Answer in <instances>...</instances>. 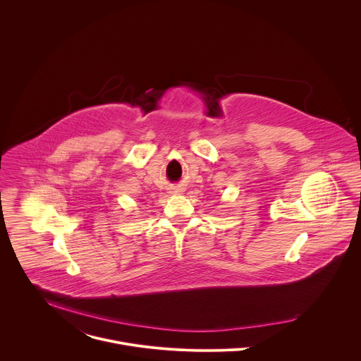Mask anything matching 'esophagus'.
<instances>
[{"instance_id":"esophagus-1","label":"esophagus","mask_w":361,"mask_h":361,"mask_svg":"<svg viewBox=\"0 0 361 361\" xmlns=\"http://www.w3.org/2000/svg\"><path fill=\"white\" fill-rule=\"evenodd\" d=\"M176 190H178V188H176ZM176 192H178V191H176Z\"/></svg>"}]
</instances>
